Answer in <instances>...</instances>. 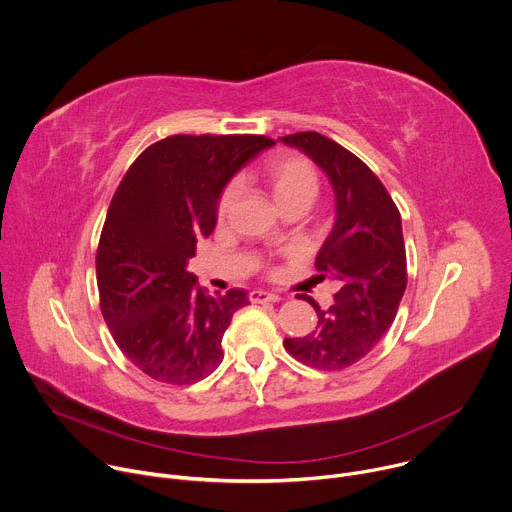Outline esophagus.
Segmentation results:
<instances>
[{
	"label": "esophagus",
	"instance_id": "obj_1",
	"mask_svg": "<svg viewBox=\"0 0 512 512\" xmlns=\"http://www.w3.org/2000/svg\"><path fill=\"white\" fill-rule=\"evenodd\" d=\"M249 300H251L253 304H265V302H277V300H279V296L269 294V291L255 289V291H251V294H249Z\"/></svg>",
	"mask_w": 512,
	"mask_h": 512
}]
</instances>
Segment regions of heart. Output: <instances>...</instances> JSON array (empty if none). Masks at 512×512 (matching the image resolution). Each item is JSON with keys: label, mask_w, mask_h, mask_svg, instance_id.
<instances>
[{"label": "heart", "mask_w": 512, "mask_h": 512, "mask_svg": "<svg viewBox=\"0 0 512 512\" xmlns=\"http://www.w3.org/2000/svg\"><path fill=\"white\" fill-rule=\"evenodd\" d=\"M261 180L275 198V202L287 212L294 208H308L320 190V176L316 166L302 154H275L265 160L261 168ZM239 186L227 184L216 200V218L225 221L235 206Z\"/></svg>", "instance_id": "obj_1"}]
</instances>
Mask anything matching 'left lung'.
I'll return each mask as SVG.
<instances>
[{"label": "left lung", "instance_id": "obj_1", "mask_svg": "<svg viewBox=\"0 0 512 512\" xmlns=\"http://www.w3.org/2000/svg\"><path fill=\"white\" fill-rule=\"evenodd\" d=\"M308 154L330 178L336 223L316 257L320 279L338 283L334 304L322 310L304 296L318 324L304 338H285V350L320 371H342L367 356L391 328L407 287L401 214L377 174L318 131L281 137Z\"/></svg>", "mask_w": 512, "mask_h": 512}]
</instances>
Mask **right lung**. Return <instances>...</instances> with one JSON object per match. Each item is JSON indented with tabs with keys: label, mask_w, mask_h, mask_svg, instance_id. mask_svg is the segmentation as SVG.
Wrapping results in <instances>:
<instances>
[{
	"label": "right lung",
	"mask_w": 512,
	"mask_h": 512,
	"mask_svg": "<svg viewBox=\"0 0 512 512\" xmlns=\"http://www.w3.org/2000/svg\"><path fill=\"white\" fill-rule=\"evenodd\" d=\"M275 141L265 135H170L145 148L117 186L97 247L101 314L113 340L154 381L192 385L223 362L243 289L206 296L186 271L216 225L231 176Z\"/></svg>",
	"instance_id": "obj_1"
}]
</instances>
